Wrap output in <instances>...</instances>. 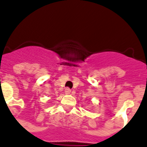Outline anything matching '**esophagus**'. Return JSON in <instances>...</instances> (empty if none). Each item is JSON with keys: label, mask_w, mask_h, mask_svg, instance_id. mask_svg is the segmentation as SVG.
<instances>
[{"label": "esophagus", "mask_w": 147, "mask_h": 147, "mask_svg": "<svg viewBox=\"0 0 147 147\" xmlns=\"http://www.w3.org/2000/svg\"><path fill=\"white\" fill-rule=\"evenodd\" d=\"M64 91H65V94H69L71 93V89L69 88H66L65 90H64Z\"/></svg>", "instance_id": "1"}]
</instances>
